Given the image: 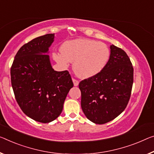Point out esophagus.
Returning <instances> with one entry per match:
<instances>
[{"instance_id": "obj_1", "label": "esophagus", "mask_w": 154, "mask_h": 154, "mask_svg": "<svg viewBox=\"0 0 154 154\" xmlns=\"http://www.w3.org/2000/svg\"><path fill=\"white\" fill-rule=\"evenodd\" d=\"M72 80H73V82H74V86H78V85H79V80L75 79H72Z\"/></svg>"}]
</instances>
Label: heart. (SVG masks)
Returning <instances> with one entry per match:
<instances>
[{
	"mask_svg": "<svg viewBox=\"0 0 154 154\" xmlns=\"http://www.w3.org/2000/svg\"><path fill=\"white\" fill-rule=\"evenodd\" d=\"M61 53H53V58L63 67L74 62L75 74L82 79H88L100 73L105 67L110 56L107 45L94 40L79 38L64 42Z\"/></svg>",
	"mask_w": 154,
	"mask_h": 154,
	"instance_id": "1",
	"label": "heart"
}]
</instances>
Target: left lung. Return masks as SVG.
<instances>
[{
	"label": "left lung",
	"mask_w": 154,
	"mask_h": 154,
	"mask_svg": "<svg viewBox=\"0 0 154 154\" xmlns=\"http://www.w3.org/2000/svg\"><path fill=\"white\" fill-rule=\"evenodd\" d=\"M110 57L103 71L80 82L81 107L96 124H105L118 116L129 103L134 82V68L129 56L110 46Z\"/></svg>",
	"instance_id": "left-lung-1"
}]
</instances>
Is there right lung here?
Instances as JSON below:
<instances>
[{"mask_svg": "<svg viewBox=\"0 0 154 154\" xmlns=\"http://www.w3.org/2000/svg\"><path fill=\"white\" fill-rule=\"evenodd\" d=\"M54 34L37 37L20 47L11 67V82L21 110L36 121L48 123L63 111L69 89L74 86L67 70L51 67L48 52Z\"/></svg>", "mask_w": 154, "mask_h": 154, "instance_id": "right-lung-1", "label": "right lung"}]
</instances>
